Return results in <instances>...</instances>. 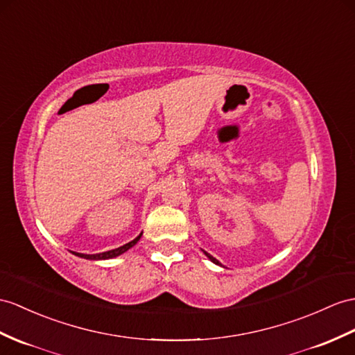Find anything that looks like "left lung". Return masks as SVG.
<instances>
[{"instance_id": "left-lung-1", "label": "left lung", "mask_w": 355, "mask_h": 355, "mask_svg": "<svg viewBox=\"0 0 355 355\" xmlns=\"http://www.w3.org/2000/svg\"><path fill=\"white\" fill-rule=\"evenodd\" d=\"M203 253L206 254V257H207V259H209V261H211V262H214L215 265H220V266H223V265H221V263H220V262L217 261V259H215V257H212V256H211L209 253H206V252H203Z\"/></svg>"}]
</instances>
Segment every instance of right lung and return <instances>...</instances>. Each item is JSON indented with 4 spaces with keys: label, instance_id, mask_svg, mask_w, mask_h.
<instances>
[{
    "label": "right lung",
    "instance_id": "right-lung-1",
    "mask_svg": "<svg viewBox=\"0 0 355 355\" xmlns=\"http://www.w3.org/2000/svg\"><path fill=\"white\" fill-rule=\"evenodd\" d=\"M141 235H143V232H141L140 235H138L135 239H132L131 243H128V244H125V245H122V247H119V248H114V250H110V252L96 253V254H84V253H76V252H72V253H73L75 256H78V257L89 259V261H105V259H112V257H117V256H120V254H123L125 252H128L129 248L134 247V245L138 243V241H140Z\"/></svg>",
    "mask_w": 355,
    "mask_h": 355
}]
</instances>
